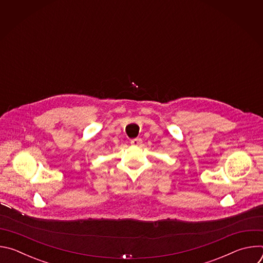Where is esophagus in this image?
<instances>
[{"label": "esophagus", "mask_w": 263, "mask_h": 263, "mask_svg": "<svg viewBox=\"0 0 263 263\" xmlns=\"http://www.w3.org/2000/svg\"><path fill=\"white\" fill-rule=\"evenodd\" d=\"M141 142H142V140H141L140 138H134V139H132V140L130 141V143H131L132 145H135V146L141 144Z\"/></svg>", "instance_id": "esophagus-1"}]
</instances>
